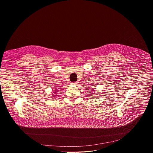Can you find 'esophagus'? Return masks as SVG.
Listing matches in <instances>:
<instances>
[{
	"label": "esophagus",
	"instance_id": "obj_1",
	"mask_svg": "<svg viewBox=\"0 0 153 153\" xmlns=\"http://www.w3.org/2000/svg\"><path fill=\"white\" fill-rule=\"evenodd\" d=\"M71 84H72L73 85H78V82H72Z\"/></svg>",
	"mask_w": 153,
	"mask_h": 153
}]
</instances>
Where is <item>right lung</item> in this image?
Instances as JSON below:
<instances>
[{
    "label": "right lung",
    "mask_w": 153,
    "mask_h": 153,
    "mask_svg": "<svg viewBox=\"0 0 153 153\" xmlns=\"http://www.w3.org/2000/svg\"><path fill=\"white\" fill-rule=\"evenodd\" d=\"M56 91H57V90H56Z\"/></svg>",
    "instance_id": "obj_1"
}]
</instances>
